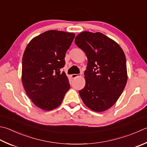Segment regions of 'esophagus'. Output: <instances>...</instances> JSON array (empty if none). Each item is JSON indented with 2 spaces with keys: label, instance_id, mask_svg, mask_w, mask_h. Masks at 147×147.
Wrapping results in <instances>:
<instances>
[{
  "label": "esophagus",
  "instance_id": "1",
  "mask_svg": "<svg viewBox=\"0 0 147 147\" xmlns=\"http://www.w3.org/2000/svg\"><path fill=\"white\" fill-rule=\"evenodd\" d=\"M81 75H80V74H72L71 75V77H72V78H77V77H79V76H80Z\"/></svg>",
  "mask_w": 147,
  "mask_h": 147
}]
</instances>
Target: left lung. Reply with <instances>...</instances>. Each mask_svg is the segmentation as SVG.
<instances>
[{
  "mask_svg": "<svg viewBox=\"0 0 147 147\" xmlns=\"http://www.w3.org/2000/svg\"><path fill=\"white\" fill-rule=\"evenodd\" d=\"M74 41L88 60L85 85L80 96L92 111L107 110L117 101L127 83L125 53L117 42L100 32H82Z\"/></svg>",
  "mask_w": 147,
  "mask_h": 147,
  "instance_id": "1",
  "label": "left lung"
}]
</instances>
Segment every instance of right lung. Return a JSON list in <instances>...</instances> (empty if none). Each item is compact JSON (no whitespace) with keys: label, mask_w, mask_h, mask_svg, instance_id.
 <instances>
[{"label":"right lung","mask_w":147,"mask_h":147,"mask_svg":"<svg viewBox=\"0 0 147 147\" xmlns=\"http://www.w3.org/2000/svg\"><path fill=\"white\" fill-rule=\"evenodd\" d=\"M75 34L51 30L31 40L22 59V82L32 102L43 110L59 106L70 88L69 79L60 69Z\"/></svg>","instance_id":"add662e5"}]
</instances>
